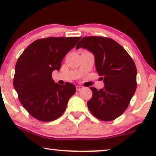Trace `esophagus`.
I'll use <instances>...</instances> for the list:
<instances>
[{
	"label": "esophagus",
	"mask_w": 156,
	"mask_h": 156,
	"mask_svg": "<svg viewBox=\"0 0 156 156\" xmlns=\"http://www.w3.org/2000/svg\"><path fill=\"white\" fill-rule=\"evenodd\" d=\"M76 91H80V90H82V89H83V87H82V86H76Z\"/></svg>",
	"instance_id": "34e87169"
}]
</instances>
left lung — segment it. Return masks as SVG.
Returning <instances> with one entry per match:
<instances>
[{"mask_svg":"<svg viewBox=\"0 0 156 156\" xmlns=\"http://www.w3.org/2000/svg\"><path fill=\"white\" fill-rule=\"evenodd\" d=\"M80 48L94 55L96 69L104 83V87L99 90L90 87L93 94L87 102L89 109L100 120H114L125 112L135 94V63L125 49L111 38L84 37L76 49Z\"/></svg>","mask_w":156,"mask_h":156,"instance_id":"8db88e82","label":"left lung"}]
</instances>
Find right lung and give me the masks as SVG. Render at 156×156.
I'll use <instances>...</instances> for the list:
<instances>
[{
  "label": "right lung",
  "instance_id": "obj_1",
  "mask_svg": "<svg viewBox=\"0 0 156 156\" xmlns=\"http://www.w3.org/2000/svg\"><path fill=\"white\" fill-rule=\"evenodd\" d=\"M80 37H47L35 40L23 51L15 67L13 86L23 107L41 121L58 119L76 92L73 84L59 85L52 78L60 69L66 54Z\"/></svg>",
  "mask_w": 156,
  "mask_h": 156
}]
</instances>
